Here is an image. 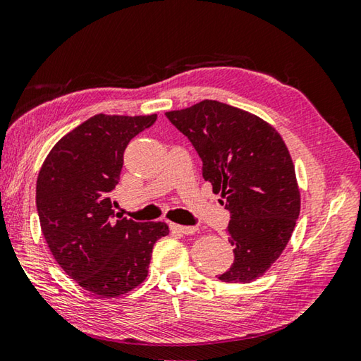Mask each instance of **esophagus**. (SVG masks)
<instances>
[{
    "label": "esophagus",
    "instance_id": "34e87169",
    "mask_svg": "<svg viewBox=\"0 0 361 361\" xmlns=\"http://www.w3.org/2000/svg\"><path fill=\"white\" fill-rule=\"evenodd\" d=\"M170 228H172L173 232H178V233H183V235H192L194 232H197V227H192V226L170 224Z\"/></svg>",
    "mask_w": 361,
    "mask_h": 361
}]
</instances>
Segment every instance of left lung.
<instances>
[{
    "label": "left lung",
    "mask_w": 361,
    "mask_h": 361,
    "mask_svg": "<svg viewBox=\"0 0 361 361\" xmlns=\"http://www.w3.org/2000/svg\"><path fill=\"white\" fill-rule=\"evenodd\" d=\"M166 115L191 140L203 178L231 212L226 232L235 259L218 279L252 283L283 254L300 214V189L283 137L257 115L219 101Z\"/></svg>",
    "instance_id": "left-lung-1"
}]
</instances>
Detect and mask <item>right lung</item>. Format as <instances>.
<instances>
[{
	"mask_svg": "<svg viewBox=\"0 0 361 361\" xmlns=\"http://www.w3.org/2000/svg\"><path fill=\"white\" fill-rule=\"evenodd\" d=\"M158 115H94L50 149L36 183V207L45 241L68 276L102 298L118 297L148 276L153 246L166 222L115 219L109 192L133 137Z\"/></svg>",
	"mask_w": 361,
	"mask_h": 361,
	"instance_id": "obj_1",
	"label": "right lung"
}]
</instances>
